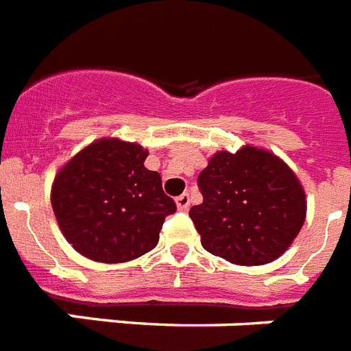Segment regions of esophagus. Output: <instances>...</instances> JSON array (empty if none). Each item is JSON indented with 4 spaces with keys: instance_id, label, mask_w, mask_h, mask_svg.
Here are the masks:
<instances>
[{
    "instance_id": "obj_1",
    "label": "esophagus",
    "mask_w": 351,
    "mask_h": 351,
    "mask_svg": "<svg viewBox=\"0 0 351 351\" xmlns=\"http://www.w3.org/2000/svg\"><path fill=\"white\" fill-rule=\"evenodd\" d=\"M176 204H178L179 210H189L190 206V195L186 192L181 193L178 199H176Z\"/></svg>"
}]
</instances>
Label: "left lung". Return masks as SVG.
I'll list each match as a JSON object with an SVG mask.
<instances>
[{
  "mask_svg": "<svg viewBox=\"0 0 351 351\" xmlns=\"http://www.w3.org/2000/svg\"><path fill=\"white\" fill-rule=\"evenodd\" d=\"M203 203L190 208L206 252L241 266L281 257L301 232L306 195L287 162L246 145L214 154L199 173Z\"/></svg>",
  "mask_w": 351,
  "mask_h": 351,
  "instance_id": "obj_1",
  "label": "left lung"
}]
</instances>
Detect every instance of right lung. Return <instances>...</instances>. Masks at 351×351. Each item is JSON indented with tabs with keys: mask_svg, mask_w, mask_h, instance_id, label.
<instances>
[{
	"mask_svg": "<svg viewBox=\"0 0 351 351\" xmlns=\"http://www.w3.org/2000/svg\"><path fill=\"white\" fill-rule=\"evenodd\" d=\"M147 156L137 143L103 137L58 172L50 201L74 250L97 263H127L156 248L176 203L161 176L145 167Z\"/></svg>",
	"mask_w": 351,
	"mask_h": 351,
	"instance_id": "obj_1",
	"label": "right lung"
}]
</instances>
